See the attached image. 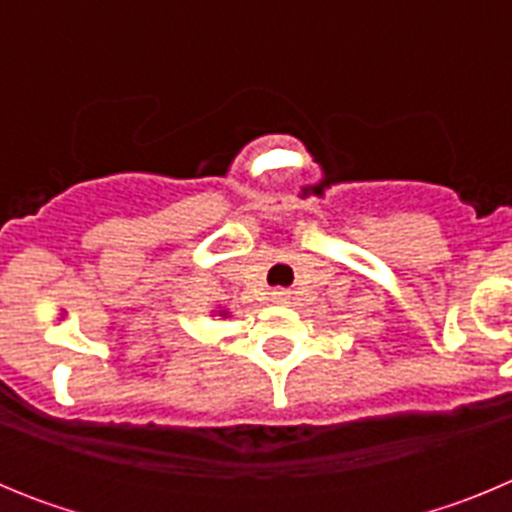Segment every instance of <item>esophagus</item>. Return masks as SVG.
Listing matches in <instances>:
<instances>
[{
    "instance_id": "34e87169",
    "label": "esophagus",
    "mask_w": 512,
    "mask_h": 512,
    "mask_svg": "<svg viewBox=\"0 0 512 512\" xmlns=\"http://www.w3.org/2000/svg\"><path fill=\"white\" fill-rule=\"evenodd\" d=\"M271 295H274V300H277V302H287L289 292H287V289H274Z\"/></svg>"
}]
</instances>
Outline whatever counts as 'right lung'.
Wrapping results in <instances>:
<instances>
[{
	"label": "right lung",
	"instance_id": "right-lung-1",
	"mask_svg": "<svg viewBox=\"0 0 512 512\" xmlns=\"http://www.w3.org/2000/svg\"><path fill=\"white\" fill-rule=\"evenodd\" d=\"M223 315H225V312H223Z\"/></svg>",
	"mask_w": 512,
	"mask_h": 512
}]
</instances>
